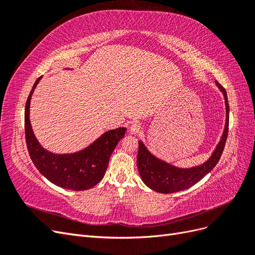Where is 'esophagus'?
Returning a JSON list of instances; mask_svg holds the SVG:
<instances>
[{
  "mask_svg": "<svg viewBox=\"0 0 255 255\" xmlns=\"http://www.w3.org/2000/svg\"><path fill=\"white\" fill-rule=\"evenodd\" d=\"M140 129H141V126H140V123H138V122H134L133 125L129 127V132L132 134H138L140 132Z\"/></svg>",
  "mask_w": 255,
  "mask_h": 255,
  "instance_id": "obj_1",
  "label": "esophagus"
}]
</instances>
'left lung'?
Masks as SVG:
<instances>
[{
    "label": "left lung",
    "instance_id": "obj_1",
    "mask_svg": "<svg viewBox=\"0 0 255 255\" xmlns=\"http://www.w3.org/2000/svg\"><path fill=\"white\" fill-rule=\"evenodd\" d=\"M216 85H217L220 91H222L223 97H225L227 119L221 139L216 146L212 156L205 163L191 168L175 167L154 156L145 148L142 141H138L137 168L141 176V180L152 190L160 192V194H172V192L187 189L200 180H202L217 165L223 149H225L229 132V102L226 89L218 82H216Z\"/></svg>",
    "mask_w": 255,
    "mask_h": 255
}]
</instances>
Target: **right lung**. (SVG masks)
<instances>
[{"label":"right lung","mask_w":255,"mask_h":255,"mask_svg":"<svg viewBox=\"0 0 255 255\" xmlns=\"http://www.w3.org/2000/svg\"><path fill=\"white\" fill-rule=\"evenodd\" d=\"M42 76L38 78L25 104V139L30 159L47 179L57 186L71 190L92 188L103 179L116 145L126 134V128L107 130L87 148L71 154H55L43 149L34 135L29 121L33 92Z\"/></svg>","instance_id":"add662e5"}]
</instances>
